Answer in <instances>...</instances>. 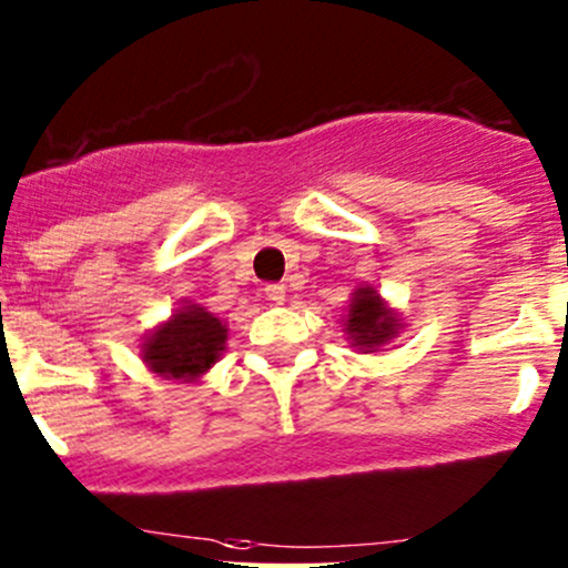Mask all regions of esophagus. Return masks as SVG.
Listing matches in <instances>:
<instances>
[{"label": "esophagus", "mask_w": 568, "mask_h": 568, "mask_svg": "<svg viewBox=\"0 0 568 568\" xmlns=\"http://www.w3.org/2000/svg\"><path fill=\"white\" fill-rule=\"evenodd\" d=\"M264 291H266V298H270L272 304H283L285 302V285L270 283Z\"/></svg>", "instance_id": "1"}]
</instances>
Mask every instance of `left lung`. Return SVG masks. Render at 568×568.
I'll return each mask as SVG.
<instances>
[{
	"instance_id": "1",
	"label": "left lung",
	"mask_w": 568,
	"mask_h": 568,
	"mask_svg": "<svg viewBox=\"0 0 568 568\" xmlns=\"http://www.w3.org/2000/svg\"><path fill=\"white\" fill-rule=\"evenodd\" d=\"M342 332L358 353H377L404 332V317L390 307L375 285H358L351 294L347 313L342 315Z\"/></svg>"
}]
</instances>
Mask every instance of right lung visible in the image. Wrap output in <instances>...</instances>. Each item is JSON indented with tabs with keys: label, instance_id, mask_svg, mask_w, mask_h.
I'll list each match as a JSON object with an SVG mask.
<instances>
[{
	"label": "right lung",
	"instance_id": "add662e5",
	"mask_svg": "<svg viewBox=\"0 0 568 568\" xmlns=\"http://www.w3.org/2000/svg\"><path fill=\"white\" fill-rule=\"evenodd\" d=\"M229 326L196 302H185L164 323L145 334L140 358L153 375L180 383H196L226 351Z\"/></svg>",
	"mask_w": 568,
	"mask_h": 568
}]
</instances>
